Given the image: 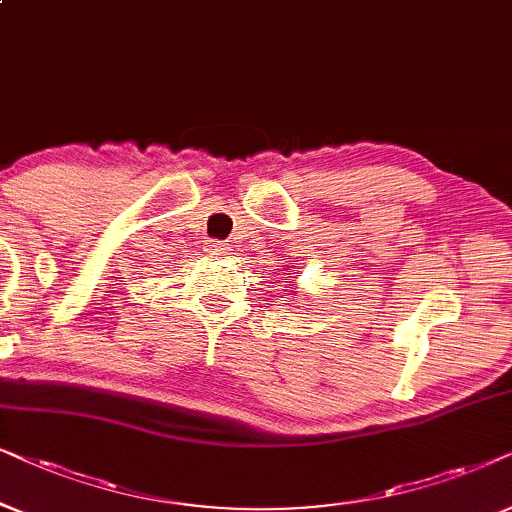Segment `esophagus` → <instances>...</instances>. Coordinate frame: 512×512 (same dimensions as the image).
Returning <instances> with one entry per match:
<instances>
[{
	"instance_id": "esophagus-1",
	"label": "esophagus",
	"mask_w": 512,
	"mask_h": 512,
	"mask_svg": "<svg viewBox=\"0 0 512 512\" xmlns=\"http://www.w3.org/2000/svg\"><path fill=\"white\" fill-rule=\"evenodd\" d=\"M208 255H229V245L222 241H208L206 243Z\"/></svg>"
}]
</instances>
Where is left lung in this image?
<instances>
[{"instance_id": "left-lung-1", "label": "left lung", "mask_w": 512, "mask_h": 512, "mask_svg": "<svg viewBox=\"0 0 512 512\" xmlns=\"http://www.w3.org/2000/svg\"><path fill=\"white\" fill-rule=\"evenodd\" d=\"M285 281H288V278H285Z\"/></svg>"}]
</instances>
